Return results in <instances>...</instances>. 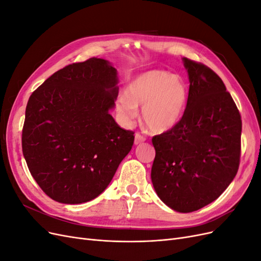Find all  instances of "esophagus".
<instances>
[{"instance_id": "1", "label": "esophagus", "mask_w": 261, "mask_h": 261, "mask_svg": "<svg viewBox=\"0 0 261 261\" xmlns=\"http://www.w3.org/2000/svg\"><path fill=\"white\" fill-rule=\"evenodd\" d=\"M145 140H146V137H144L143 135H140L139 133L135 134V141H134V143H135V145H139L141 143H144Z\"/></svg>"}]
</instances>
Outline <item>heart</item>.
Wrapping results in <instances>:
<instances>
[{"instance_id": "obj_1", "label": "heart", "mask_w": 261, "mask_h": 261, "mask_svg": "<svg viewBox=\"0 0 261 261\" xmlns=\"http://www.w3.org/2000/svg\"><path fill=\"white\" fill-rule=\"evenodd\" d=\"M188 98L187 86L179 76L153 69L136 76L117 100V111L126 121L137 116L143 108V123L153 134L173 129L184 115Z\"/></svg>"}]
</instances>
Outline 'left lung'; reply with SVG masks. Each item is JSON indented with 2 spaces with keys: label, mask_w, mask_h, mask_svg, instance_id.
I'll list each match as a JSON object with an SVG mask.
<instances>
[{
  "label": "left lung",
  "mask_w": 261,
  "mask_h": 261,
  "mask_svg": "<svg viewBox=\"0 0 261 261\" xmlns=\"http://www.w3.org/2000/svg\"><path fill=\"white\" fill-rule=\"evenodd\" d=\"M189 91L174 128L152 138L151 180L171 209L187 213L215 201L240 165L242 120L222 80L200 63L181 59Z\"/></svg>",
  "instance_id": "1"
}]
</instances>
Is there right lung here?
I'll use <instances>...</instances> for the list:
<instances>
[{
    "label": "right lung",
    "instance_id": "obj_1",
    "mask_svg": "<svg viewBox=\"0 0 261 261\" xmlns=\"http://www.w3.org/2000/svg\"><path fill=\"white\" fill-rule=\"evenodd\" d=\"M117 84L111 63L92 58L58 70L30 96L22 153L37 184L53 200L94 199L130 151L134 133L110 114Z\"/></svg>",
    "mask_w": 261,
    "mask_h": 261
}]
</instances>
